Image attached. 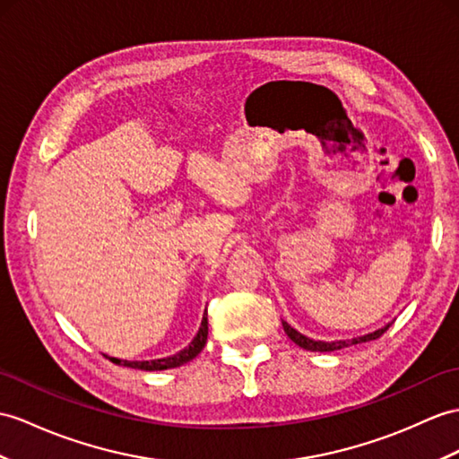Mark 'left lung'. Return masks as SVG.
<instances>
[{
	"label": "left lung",
	"instance_id": "8db88e82",
	"mask_svg": "<svg viewBox=\"0 0 459 459\" xmlns=\"http://www.w3.org/2000/svg\"><path fill=\"white\" fill-rule=\"evenodd\" d=\"M391 323H387L385 327L377 329L370 334H364V337H359V339H352V341H333V342H325V341H314V339H307L306 334L298 333L294 327H290L286 321H282V327H284V333L288 334L290 339H292L298 346H301V349L306 351H311V352H333V351H341L344 349V346H351V344H359V342H368V341H376L382 337V334L389 329Z\"/></svg>",
	"mask_w": 459,
	"mask_h": 459
}]
</instances>
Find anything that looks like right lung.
<instances>
[{
  "mask_svg": "<svg viewBox=\"0 0 459 459\" xmlns=\"http://www.w3.org/2000/svg\"><path fill=\"white\" fill-rule=\"evenodd\" d=\"M206 339H208V314L204 311L203 323H200V329L196 333V337L181 352H177L173 356H167V359H158V360H142V362H138V360L130 362V360H118V359H108V360L115 362V364H122L126 368H136V370H145V372L169 370V368H178V366H183L186 362H191L193 359H196L200 351L204 349Z\"/></svg>",
  "mask_w": 459,
  "mask_h": 459,
  "instance_id": "right-lung-1",
  "label": "right lung"
}]
</instances>
